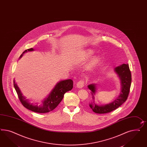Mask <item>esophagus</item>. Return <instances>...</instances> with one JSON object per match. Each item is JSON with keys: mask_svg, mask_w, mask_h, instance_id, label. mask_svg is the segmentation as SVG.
<instances>
[{"mask_svg": "<svg viewBox=\"0 0 147 147\" xmlns=\"http://www.w3.org/2000/svg\"><path fill=\"white\" fill-rule=\"evenodd\" d=\"M84 84H85V82L83 80H80L77 83V87L78 88H82L84 86Z\"/></svg>", "mask_w": 147, "mask_h": 147, "instance_id": "obj_1", "label": "esophagus"}]
</instances>
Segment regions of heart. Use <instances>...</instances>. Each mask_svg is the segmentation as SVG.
Here are the masks:
<instances>
[{"instance_id":"obj_1","label":"heart","mask_w":147,"mask_h":147,"mask_svg":"<svg viewBox=\"0 0 147 147\" xmlns=\"http://www.w3.org/2000/svg\"><path fill=\"white\" fill-rule=\"evenodd\" d=\"M93 54H94V51L92 50L89 49V50L86 51L85 52H84V57L86 59H88L90 57H91ZM98 61H99V58L97 57H95L92 59V60L91 61V65H95L98 62Z\"/></svg>"}]
</instances>
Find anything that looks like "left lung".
I'll list each match as a JSON object with an SVG mask.
<instances>
[{
	"mask_svg": "<svg viewBox=\"0 0 147 147\" xmlns=\"http://www.w3.org/2000/svg\"><path fill=\"white\" fill-rule=\"evenodd\" d=\"M114 71L121 80V91L120 95L111 103L102 106L96 104L94 102V96L96 90V85L94 84L88 85V88L91 91V93L93 100V102L90 104V107L96 113H107L113 111L124 103L128 96L131 82V75L129 65L128 64H123L115 67Z\"/></svg>",
	"mask_w": 147,
	"mask_h": 147,
	"instance_id": "1",
	"label": "left lung"
}]
</instances>
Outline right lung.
I'll return each instance as SVG.
<instances>
[{
  "mask_svg": "<svg viewBox=\"0 0 147 147\" xmlns=\"http://www.w3.org/2000/svg\"><path fill=\"white\" fill-rule=\"evenodd\" d=\"M33 51V48L28 49L24 51L22 54L28 51ZM22 54H21L20 58L22 57ZM13 84L19 99L22 105L27 109L39 113H48L54 110L63 99L64 94L67 91H70L73 88L72 80H67L60 81L56 85L48 96L44 101H42L41 104H33L30 102L28 100L22 95V93L16 83L14 80H13Z\"/></svg>",
  "mask_w": 147,
  "mask_h": 147,
  "instance_id": "1",
  "label": "right lung"
}]
</instances>
